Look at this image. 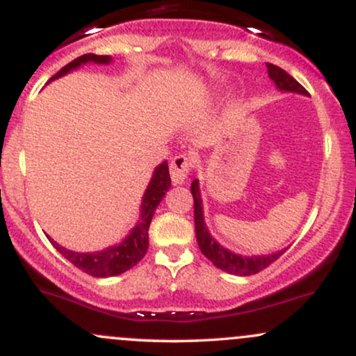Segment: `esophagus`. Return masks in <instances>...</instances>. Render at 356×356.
Wrapping results in <instances>:
<instances>
[{
  "label": "esophagus",
  "mask_w": 356,
  "mask_h": 356,
  "mask_svg": "<svg viewBox=\"0 0 356 356\" xmlns=\"http://www.w3.org/2000/svg\"><path fill=\"white\" fill-rule=\"evenodd\" d=\"M170 177H172L174 184H184L187 177L191 175L192 167H194V161L192 157L186 154H179L170 161Z\"/></svg>",
  "instance_id": "obj_1"
}]
</instances>
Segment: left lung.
<instances>
[{
  "label": "left lung",
  "instance_id": "obj_1",
  "mask_svg": "<svg viewBox=\"0 0 356 356\" xmlns=\"http://www.w3.org/2000/svg\"><path fill=\"white\" fill-rule=\"evenodd\" d=\"M268 73L269 79L276 83V87L284 92H298L308 95V90L303 85L298 83L289 73H286L283 68L276 67V65L268 63ZM191 192L192 197H194V224H195V236H197V244L199 249L202 251V254L214 264L216 268L222 269V271L231 273V275L238 276H251L256 273L266 269L269 264H273L281 254H284L286 249L280 252H275L271 256H252V257H243L234 254V252L227 251L222 246H219L214 239L211 238V234L206 229V224H204L202 218V201L201 195H199V186L197 181L191 184Z\"/></svg>",
  "mask_w": 356,
  "mask_h": 356
}]
</instances>
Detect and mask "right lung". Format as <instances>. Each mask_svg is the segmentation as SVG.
Returning <instances> with one entry per match:
<instances>
[{
    "mask_svg": "<svg viewBox=\"0 0 356 356\" xmlns=\"http://www.w3.org/2000/svg\"><path fill=\"white\" fill-rule=\"evenodd\" d=\"M87 61H95V63H108L110 56L108 55H93V53H87V55H81L79 58L70 61L68 65H65L58 73L51 76L53 79H58V76L65 75L73 68L80 67L81 63H87ZM170 187V175H169V165L167 162H162L161 165L155 169L152 175V181H150L149 187H147L144 194V201H142V214L140 220L136 227H134L130 236L124 243L118 244V246L108 248L105 251L100 252H73L68 249L61 248L60 244H56L55 241L50 239V243L56 248V251L60 252L65 259H68L75 268H79L80 271L87 273L90 276L95 277H107V276H117L125 273L127 269L134 268L142 257L145 256L147 249H149V226L150 220H152L155 207L159 206L161 199L164 197L165 192Z\"/></svg>",
    "mask_w": 356,
    "mask_h": 356,
    "instance_id": "1",
    "label": "right lung"
}]
</instances>
